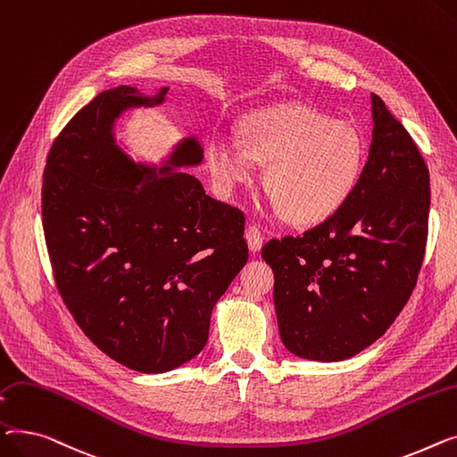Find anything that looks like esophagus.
Returning <instances> with one entry per match:
<instances>
[{
    "label": "esophagus",
    "mask_w": 457,
    "mask_h": 457,
    "mask_svg": "<svg viewBox=\"0 0 457 457\" xmlns=\"http://www.w3.org/2000/svg\"><path fill=\"white\" fill-rule=\"evenodd\" d=\"M245 239H247L249 249H251L253 253H258V251L262 249V245H263V234H262V230H260L256 225H249V227H247V230H245Z\"/></svg>",
    "instance_id": "34e87169"
}]
</instances>
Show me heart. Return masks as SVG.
Listing matches in <instances>:
<instances>
[{
	"instance_id": "1",
	"label": "heart",
	"mask_w": 457,
	"mask_h": 457,
	"mask_svg": "<svg viewBox=\"0 0 457 457\" xmlns=\"http://www.w3.org/2000/svg\"><path fill=\"white\" fill-rule=\"evenodd\" d=\"M206 162L221 192L251 179L265 164L262 186L289 223L312 225L353 195L365 168V144L351 123L310 104L287 103L251 112L239 137L213 134Z\"/></svg>"
}]
</instances>
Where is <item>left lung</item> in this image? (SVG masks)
Masks as SVG:
<instances>
[{"label":"left lung","instance_id":"8db88e82","mask_svg":"<svg viewBox=\"0 0 457 457\" xmlns=\"http://www.w3.org/2000/svg\"><path fill=\"white\" fill-rule=\"evenodd\" d=\"M370 103L372 142L353 195L317 227L262 247L280 339L299 358L339 361L382 337L422 265L430 175L404 125L377 94Z\"/></svg>","mask_w":457,"mask_h":457}]
</instances>
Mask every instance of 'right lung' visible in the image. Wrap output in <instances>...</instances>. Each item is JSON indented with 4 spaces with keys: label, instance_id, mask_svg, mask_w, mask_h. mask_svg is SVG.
<instances>
[{
    "label": "right lung",
    "instance_id": "obj_1",
    "mask_svg": "<svg viewBox=\"0 0 457 457\" xmlns=\"http://www.w3.org/2000/svg\"><path fill=\"white\" fill-rule=\"evenodd\" d=\"M168 90L101 92L53 142L42 184L46 245L64 304L106 356L149 374L203 351L212 310L249 256L244 212L175 171L201 164L195 138L158 171L116 144L121 112L160 104Z\"/></svg>",
    "mask_w": 457,
    "mask_h": 457
}]
</instances>
